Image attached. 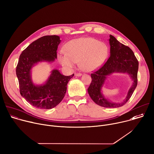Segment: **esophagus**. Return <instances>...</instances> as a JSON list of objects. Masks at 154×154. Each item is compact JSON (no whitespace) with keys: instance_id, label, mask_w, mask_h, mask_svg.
I'll use <instances>...</instances> for the list:
<instances>
[{"instance_id":"1","label":"esophagus","mask_w":154,"mask_h":154,"mask_svg":"<svg viewBox=\"0 0 154 154\" xmlns=\"http://www.w3.org/2000/svg\"><path fill=\"white\" fill-rule=\"evenodd\" d=\"M81 75H82L81 73H75V76H81Z\"/></svg>"}]
</instances>
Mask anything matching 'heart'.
I'll use <instances>...</instances> for the list:
<instances>
[{"instance_id":"obj_1","label":"heart","mask_w":154,"mask_h":154,"mask_svg":"<svg viewBox=\"0 0 154 154\" xmlns=\"http://www.w3.org/2000/svg\"><path fill=\"white\" fill-rule=\"evenodd\" d=\"M66 53L58 55L60 63L65 68H73L76 62L84 71L92 72L102 65L109 55L108 45L93 38H81L68 42Z\"/></svg>"}]
</instances>
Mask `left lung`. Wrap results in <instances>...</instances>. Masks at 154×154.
<instances>
[{
    "mask_svg": "<svg viewBox=\"0 0 154 154\" xmlns=\"http://www.w3.org/2000/svg\"><path fill=\"white\" fill-rule=\"evenodd\" d=\"M110 57L106 62L91 75L92 81L88 91L96 104L105 108H115L124 105L131 97L138 84V61L133 51L119 42L112 35H109ZM113 72L127 73L134 81L125 100L121 103H113L108 101L101 93V88L107 76Z\"/></svg>",
    "mask_w": 154,
    "mask_h": 154,
    "instance_id": "1",
    "label": "left lung"
}]
</instances>
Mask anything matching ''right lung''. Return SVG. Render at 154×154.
<instances>
[{
  "mask_svg": "<svg viewBox=\"0 0 154 154\" xmlns=\"http://www.w3.org/2000/svg\"><path fill=\"white\" fill-rule=\"evenodd\" d=\"M60 43L59 36H43L30 44L20 56L16 73L20 94L35 108L48 109L56 107L63 98L67 84L74 76H64L58 70H53L44 84L35 85L32 81V68L40 62H54Z\"/></svg>",
  "mask_w": 154,
  "mask_h": 154,
  "instance_id": "add662e5",
  "label": "right lung"
}]
</instances>
